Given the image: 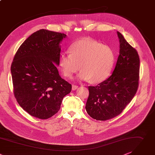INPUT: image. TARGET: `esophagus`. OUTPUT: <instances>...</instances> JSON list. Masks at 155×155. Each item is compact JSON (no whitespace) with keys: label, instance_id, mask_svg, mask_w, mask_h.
I'll list each match as a JSON object with an SVG mask.
<instances>
[{"label":"esophagus","instance_id":"obj_1","mask_svg":"<svg viewBox=\"0 0 155 155\" xmlns=\"http://www.w3.org/2000/svg\"><path fill=\"white\" fill-rule=\"evenodd\" d=\"M78 86L75 85H72V90H76L78 88Z\"/></svg>","mask_w":155,"mask_h":155}]
</instances>
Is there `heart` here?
<instances>
[{"mask_svg": "<svg viewBox=\"0 0 155 155\" xmlns=\"http://www.w3.org/2000/svg\"><path fill=\"white\" fill-rule=\"evenodd\" d=\"M69 54H62L59 58V66L64 75L71 78L79 70L77 79L88 81L91 84L104 81L110 74L115 61L112 49L107 45L89 38L74 42Z\"/></svg>", "mask_w": 155, "mask_h": 155, "instance_id": "heart-1", "label": "heart"}]
</instances>
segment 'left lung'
<instances>
[{
  "instance_id": "obj_1",
  "label": "left lung",
  "mask_w": 155,
  "mask_h": 155,
  "mask_svg": "<svg viewBox=\"0 0 155 155\" xmlns=\"http://www.w3.org/2000/svg\"><path fill=\"white\" fill-rule=\"evenodd\" d=\"M119 55L112 75L95 87L89 86L85 109L97 120L104 121L121 113L136 94L139 85L140 59L119 32Z\"/></svg>"
}]
</instances>
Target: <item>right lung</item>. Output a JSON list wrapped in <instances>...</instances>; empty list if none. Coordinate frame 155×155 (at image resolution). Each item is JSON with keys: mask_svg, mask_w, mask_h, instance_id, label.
Returning a JSON list of instances; mask_svg holds the SVG:
<instances>
[{"mask_svg": "<svg viewBox=\"0 0 155 155\" xmlns=\"http://www.w3.org/2000/svg\"><path fill=\"white\" fill-rule=\"evenodd\" d=\"M64 34L46 29L28 37L17 51L11 66L14 95L20 106L40 119H48L60 110L71 85L61 78L60 43Z\"/></svg>", "mask_w": 155, "mask_h": 155, "instance_id": "add662e5", "label": "right lung"}]
</instances>
